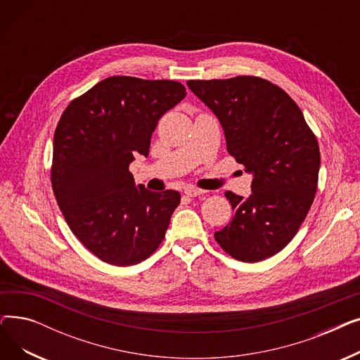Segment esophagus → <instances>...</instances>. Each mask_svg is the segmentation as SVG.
<instances>
[{
    "instance_id": "esophagus-1",
    "label": "esophagus",
    "mask_w": 360,
    "mask_h": 360,
    "mask_svg": "<svg viewBox=\"0 0 360 360\" xmlns=\"http://www.w3.org/2000/svg\"><path fill=\"white\" fill-rule=\"evenodd\" d=\"M184 193L188 197H200V195L205 194L204 190H200V188H197V186H186L185 190H184Z\"/></svg>"
}]
</instances>
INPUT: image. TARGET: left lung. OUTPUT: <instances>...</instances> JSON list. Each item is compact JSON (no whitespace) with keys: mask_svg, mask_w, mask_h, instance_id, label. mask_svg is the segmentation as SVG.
I'll list each match as a JSON object with an SVG mask.
<instances>
[{"mask_svg":"<svg viewBox=\"0 0 360 360\" xmlns=\"http://www.w3.org/2000/svg\"><path fill=\"white\" fill-rule=\"evenodd\" d=\"M186 84L216 113L228 153L254 175L248 198L224 193L233 216L214 233L216 242L243 262L276 255L295 238L315 198L321 155L314 131L285 90L257 75Z\"/></svg>","mask_w":360,"mask_h":360,"instance_id":"obj_1","label":"left lung"}]
</instances>
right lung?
I'll list each match as a JSON object with an SVG mask.
<instances>
[{
    "mask_svg": "<svg viewBox=\"0 0 360 360\" xmlns=\"http://www.w3.org/2000/svg\"><path fill=\"white\" fill-rule=\"evenodd\" d=\"M185 94L179 82L113 75L63 112L53 134V195L71 232L103 262L134 266L165 238L181 195L137 188L129 163L148 155L159 120Z\"/></svg>",
    "mask_w": 360,
    "mask_h": 360,
    "instance_id": "right-lung-1",
    "label": "right lung"
}]
</instances>
